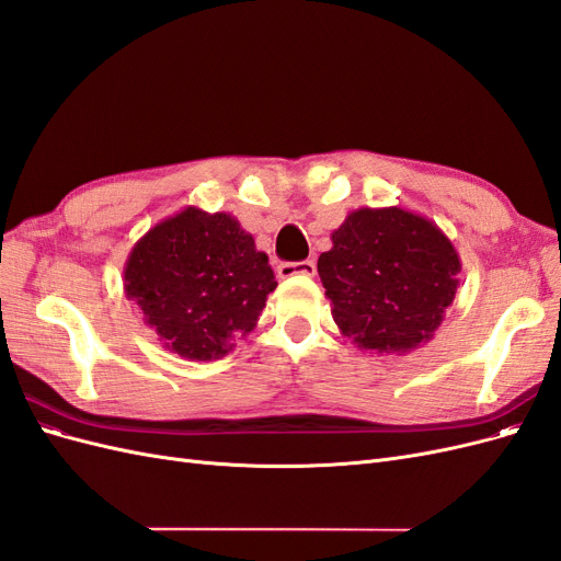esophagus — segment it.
Listing matches in <instances>:
<instances>
[{
  "instance_id": "obj_1",
  "label": "esophagus",
  "mask_w": 561,
  "mask_h": 561,
  "mask_svg": "<svg viewBox=\"0 0 561 561\" xmlns=\"http://www.w3.org/2000/svg\"><path fill=\"white\" fill-rule=\"evenodd\" d=\"M316 274V264L311 260H301V262H280L278 264V276L280 278H293V276H313Z\"/></svg>"
}]
</instances>
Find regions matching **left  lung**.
<instances>
[{
    "mask_svg": "<svg viewBox=\"0 0 561 561\" xmlns=\"http://www.w3.org/2000/svg\"><path fill=\"white\" fill-rule=\"evenodd\" d=\"M332 243L318 257V276L339 330L375 353L426 344L461 271L447 236L400 208H363L346 217Z\"/></svg>",
    "mask_w": 561,
    "mask_h": 561,
    "instance_id": "obj_1",
    "label": "left lung"
}]
</instances>
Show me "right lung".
Listing matches in <instances>:
<instances>
[{"instance_id":"add662e5","label":"right lung","mask_w":561,"mask_h":561,"mask_svg":"<svg viewBox=\"0 0 561 561\" xmlns=\"http://www.w3.org/2000/svg\"><path fill=\"white\" fill-rule=\"evenodd\" d=\"M126 295L165 346L190 360H217L260 320L278 285L268 257L231 215L186 208L133 248Z\"/></svg>"}]
</instances>
